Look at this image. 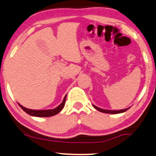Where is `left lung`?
Here are the masks:
<instances>
[{"label": "left lung", "mask_w": 156, "mask_h": 156, "mask_svg": "<svg viewBox=\"0 0 156 156\" xmlns=\"http://www.w3.org/2000/svg\"><path fill=\"white\" fill-rule=\"evenodd\" d=\"M93 107L95 108V109H97L98 111H101V112H103V113H113V114H116V113H123V112H125L126 111H127L129 108H126V109H123V110H119V111H111V110H105V109H102V108H100L95 106V105H93Z\"/></svg>", "instance_id": "1"}]
</instances>
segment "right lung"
Instances as JSON below:
<instances>
[{
	"mask_svg": "<svg viewBox=\"0 0 156 156\" xmlns=\"http://www.w3.org/2000/svg\"><path fill=\"white\" fill-rule=\"evenodd\" d=\"M66 95H65L62 103H61L58 106L56 107L54 109H51V110H32V109L26 108L22 106V105L20 104L19 105V106L22 108L23 111H25L27 113H28V114L30 115V116H37V117H50L57 114V113H58L61 110H62L63 106H64L65 105V103H66Z\"/></svg>",
	"mask_w": 156,
	"mask_h": 156,
	"instance_id": "add662e5",
	"label": "right lung"
}]
</instances>
